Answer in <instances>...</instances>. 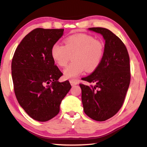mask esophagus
<instances>
[{
  "instance_id": "esophagus-1",
  "label": "esophagus",
  "mask_w": 147,
  "mask_h": 147,
  "mask_svg": "<svg viewBox=\"0 0 147 147\" xmlns=\"http://www.w3.org/2000/svg\"><path fill=\"white\" fill-rule=\"evenodd\" d=\"M70 84L72 86H74L78 84V83H77L76 81H74V80H70Z\"/></svg>"
}]
</instances>
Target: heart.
<instances>
[{"label": "heart", "mask_w": 147, "mask_h": 147, "mask_svg": "<svg viewBox=\"0 0 147 147\" xmlns=\"http://www.w3.org/2000/svg\"><path fill=\"white\" fill-rule=\"evenodd\" d=\"M65 45L55 43L51 49L53 60L60 67L67 65L73 56V61L63 70L64 77L73 80L82 74L95 71L104 54V45L93 36L86 34L73 35L64 41Z\"/></svg>", "instance_id": "obj_1"}]
</instances>
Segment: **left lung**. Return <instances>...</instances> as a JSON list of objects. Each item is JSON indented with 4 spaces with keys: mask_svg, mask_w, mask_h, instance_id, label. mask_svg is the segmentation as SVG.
Here are the masks:
<instances>
[{
    "mask_svg": "<svg viewBox=\"0 0 147 147\" xmlns=\"http://www.w3.org/2000/svg\"><path fill=\"white\" fill-rule=\"evenodd\" d=\"M88 30L100 34L105 41L102 59L98 68L82 78L95 86L80 84L84 111L91 119L104 121L112 117L123 106L130 82V58L126 47L109 30Z\"/></svg>",
    "mask_w": 147,
    "mask_h": 147,
    "instance_id": "obj_1",
    "label": "left lung"
}]
</instances>
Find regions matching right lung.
Listing matches in <instances>:
<instances>
[{
  "label": "right lung",
  "mask_w": 147,
  "mask_h": 147,
  "mask_svg": "<svg viewBox=\"0 0 147 147\" xmlns=\"http://www.w3.org/2000/svg\"><path fill=\"white\" fill-rule=\"evenodd\" d=\"M64 29L36 28L17 47L11 62L14 92L19 104L34 120L45 122L57 115L71 88L51 56L53 46Z\"/></svg>",
  "instance_id": "1"
}]
</instances>
